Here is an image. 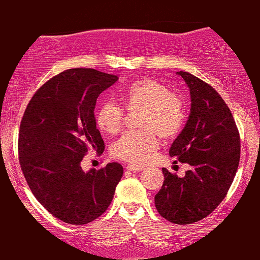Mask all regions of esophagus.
<instances>
[{"instance_id":"1","label":"esophagus","mask_w":260,"mask_h":260,"mask_svg":"<svg viewBox=\"0 0 260 260\" xmlns=\"http://www.w3.org/2000/svg\"><path fill=\"white\" fill-rule=\"evenodd\" d=\"M127 170H129V171H142V170H144L145 168L142 165H136V164H129V165L126 166Z\"/></svg>"}]
</instances>
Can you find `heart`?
Returning a JSON list of instances; mask_svg holds the SVG:
<instances>
[{
	"instance_id": "1",
	"label": "heart",
	"mask_w": 260,
	"mask_h": 260,
	"mask_svg": "<svg viewBox=\"0 0 260 260\" xmlns=\"http://www.w3.org/2000/svg\"><path fill=\"white\" fill-rule=\"evenodd\" d=\"M116 95L128 111H142L138 127L143 128L138 132L124 133L113 143L111 154L117 159L132 164L144 162L159 147V136L170 140L181 132L184 122L183 103L159 80H136ZM95 121L103 133L117 134L123 126L124 110L112 101H105L98 109Z\"/></svg>"
}]
</instances>
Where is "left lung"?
<instances>
[{
  "label": "left lung",
  "instance_id": "1",
  "mask_svg": "<svg viewBox=\"0 0 260 260\" xmlns=\"http://www.w3.org/2000/svg\"><path fill=\"white\" fill-rule=\"evenodd\" d=\"M190 92V113L170 148L190 169L178 177L162 169L165 180L155 196L164 219L188 225L204 219L223 201L234 181L241 156L240 133L229 106L208 83L188 72H177Z\"/></svg>",
  "mask_w": 260,
  "mask_h": 260
}]
</instances>
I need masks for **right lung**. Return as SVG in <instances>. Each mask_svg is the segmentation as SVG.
<instances>
[{
	"label": "right lung",
	"instance_id": "right-lung-1",
	"mask_svg": "<svg viewBox=\"0 0 260 260\" xmlns=\"http://www.w3.org/2000/svg\"><path fill=\"white\" fill-rule=\"evenodd\" d=\"M118 77L72 68L47 80L32 95L19 128L18 154L28 186L53 216L84 225L103 215L123 175L118 162L83 171L88 151L103 154L96 99Z\"/></svg>",
	"mask_w": 260,
	"mask_h": 260
}]
</instances>
